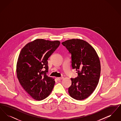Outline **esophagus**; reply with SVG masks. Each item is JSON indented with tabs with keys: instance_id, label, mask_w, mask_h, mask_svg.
Returning <instances> with one entry per match:
<instances>
[{
	"instance_id": "1",
	"label": "esophagus",
	"mask_w": 121,
	"mask_h": 121,
	"mask_svg": "<svg viewBox=\"0 0 121 121\" xmlns=\"http://www.w3.org/2000/svg\"><path fill=\"white\" fill-rule=\"evenodd\" d=\"M63 77H60V78H57V79L58 81L61 80H62L63 79Z\"/></svg>"
}]
</instances>
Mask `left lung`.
Masks as SVG:
<instances>
[{"instance_id": "8db88e82", "label": "left lung", "mask_w": 121, "mask_h": 121, "mask_svg": "<svg viewBox=\"0 0 121 121\" xmlns=\"http://www.w3.org/2000/svg\"><path fill=\"white\" fill-rule=\"evenodd\" d=\"M71 54L72 67L78 76L71 78L69 93L82 100L88 98L98 85L101 73L100 62L94 48L85 41L72 39L62 43Z\"/></svg>"}]
</instances>
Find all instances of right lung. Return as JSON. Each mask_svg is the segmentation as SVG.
<instances>
[{
	"mask_svg": "<svg viewBox=\"0 0 121 121\" xmlns=\"http://www.w3.org/2000/svg\"><path fill=\"white\" fill-rule=\"evenodd\" d=\"M60 44L59 41L37 39L22 49L16 66L17 78L24 90L33 99L42 100L50 94L55 84L48 77V60Z\"/></svg>",
	"mask_w": 121,
	"mask_h": 121,
	"instance_id": "add662e5",
	"label": "right lung"
}]
</instances>
